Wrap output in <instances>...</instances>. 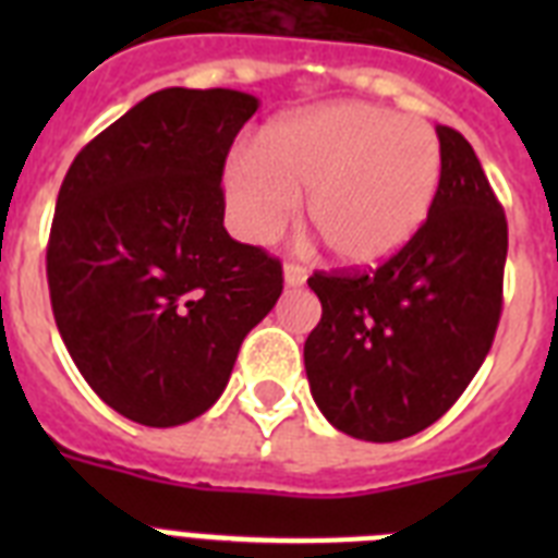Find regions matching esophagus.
I'll use <instances>...</instances> for the list:
<instances>
[{"label":"esophagus","instance_id":"34e87169","mask_svg":"<svg viewBox=\"0 0 558 558\" xmlns=\"http://www.w3.org/2000/svg\"><path fill=\"white\" fill-rule=\"evenodd\" d=\"M283 280H287V287H301L306 280V269L301 263H287L283 266Z\"/></svg>","mask_w":558,"mask_h":558}]
</instances>
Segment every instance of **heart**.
Wrapping results in <instances>:
<instances>
[{
    "label": "heart",
    "mask_w": 558,
    "mask_h": 558,
    "mask_svg": "<svg viewBox=\"0 0 558 558\" xmlns=\"http://www.w3.org/2000/svg\"><path fill=\"white\" fill-rule=\"evenodd\" d=\"M442 153L425 121L371 104H330L278 118L257 135L254 156L226 168L236 231L269 243L306 199V226L348 266L397 254L432 210Z\"/></svg>",
    "instance_id": "1"
}]
</instances>
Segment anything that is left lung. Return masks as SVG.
Listing matches in <instances>:
<instances>
[{
	"instance_id": "1",
	"label": "left lung",
	"mask_w": 558,
	"mask_h": 558,
	"mask_svg": "<svg viewBox=\"0 0 558 558\" xmlns=\"http://www.w3.org/2000/svg\"><path fill=\"white\" fill-rule=\"evenodd\" d=\"M442 170L420 231L376 269L315 271L304 344L315 405L339 432L405 440L449 411L493 348L507 217L472 144L437 126Z\"/></svg>"
}]
</instances>
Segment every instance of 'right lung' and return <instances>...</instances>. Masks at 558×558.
Listing matches in <instances>:
<instances>
[{
    "instance_id": "obj_1",
    "label": "right lung",
    "mask_w": 558,
    "mask_h": 558,
    "mask_svg": "<svg viewBox=\"0 0 558 558\" xmlns=\"http://www.w3.org/2000/svg\"><path fill=\"white\" fill-rule=\"evenodd\" d=\"M254 112L245 92H153L74 156L57 193V330L89 388L133 423L205 414L283 292L278 257L222 226L228 150Z\"/></svg>"
}]
</instances>
